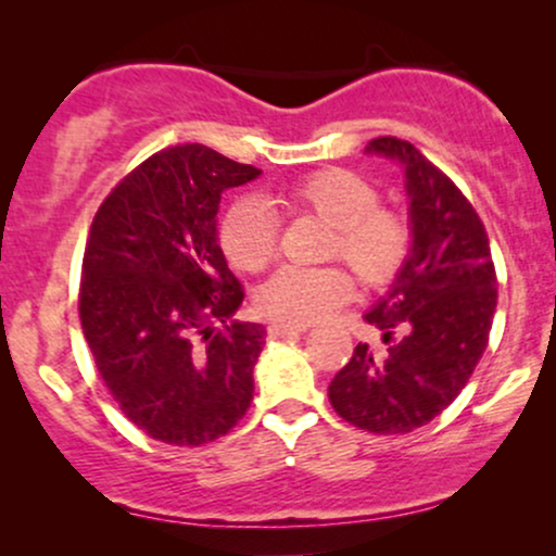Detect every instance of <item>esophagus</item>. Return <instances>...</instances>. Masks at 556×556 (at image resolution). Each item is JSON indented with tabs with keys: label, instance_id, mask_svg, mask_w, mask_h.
Here are the masks:
<instances>
[{
	"label": "esophagus",
	"instance_id": "obj_1",
	"mask_svg": "<svg viewBox=\"0 0 556 556\" xmlns=\"http://www.w3.org/2000/svg\"><path fill=\"white\" fill-rule=\"evenodd\" d=\"M308 329V324H290V321H271L269 334L271 337H285V334H298V331Z\"/></svg>",
	"mask_w": 556,
	"mask_h": 556
}]
</instances>
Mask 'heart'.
I'll return each mask as SVG.
<instances>
[{"instance_id":"1","label":"heart","mask_w":556,"mask_h":556,"mask_svg":"<svg viewBox=\"0 0 556 556\" xmlns=\"http://www.w3.org/2000/svg\"><path fill=\"white\" fill-rule=\"evenodd\" d=\"M269 203L287 216L327 222L324 258H342L368 287L392 282L410 256V222L397 208L381 206L376 185L350 169L311 172L271 193ZM219 245L229 264L258 274L277 256L279 225L256 198H240L222 216ZM353 290V277L340 264L314 269L287 266L261 287L258 305L277 321L308 324L348 303Z\"/></svg>"}]
</instances>
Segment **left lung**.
Listing matches in <instances>:
<instances>
[{"label": "left lung", "instance_id": "1", "mask_svg": "<svg viewBox=\"0 0 556 556\" xmlns=\"http://www.w3.org/2000/svg\"><path fill=\"white\" fill-rule=\"evenodd\" d=\"M366 151L405 169L413 248L366 314L384 334V353L361 342L331 379L329 402L358 429L407 433L437 418L473 376L494 321L496 271L481 216L442 169L392 136Z\"/></svg>", "mask_w": 556, "mask_h": 556}]
</instances>
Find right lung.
<instances>
[{
	"label": "right lung",
	"instance_id": "add662e5",
	"mask_svg": "<svg viewBox=\"0 0 556 556\" xmlns=\"http://www.w3.org/2000/svg\"><path fill=\"white\" fill-rule=\"evenodd\" d=\"M258 175L201 143L175 146L127 172L93 216L80 327L119 410L156 442L208 444L251 407L266 327L232 321L245 292L216 212L225 190Z\"/></svg>",
	"mask_w": 556,
	"mask_h": 556
}]
</instances>
